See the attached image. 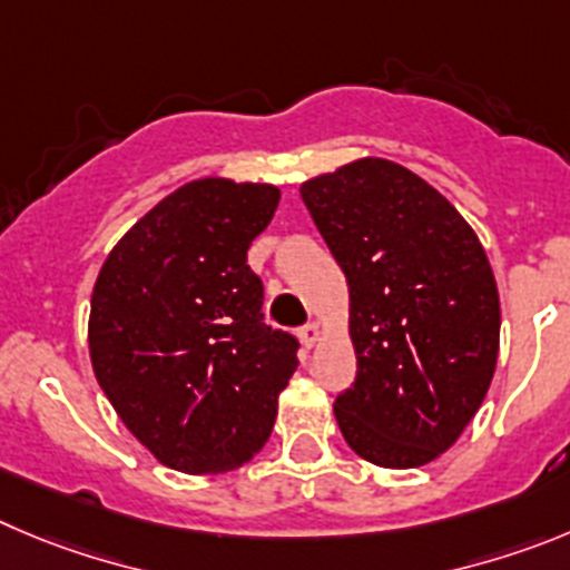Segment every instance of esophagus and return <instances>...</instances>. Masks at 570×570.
I'll use <instances>...</instances> for the list:
<instances>
[{
    "mask_svg": "<svg viewBox=\"0 0 570 570\" xmlns=\"http://www.w3.org/2000/svg\"><path fill=\"white\" fill-rule=\"evenodd\" d=\"M301 340H303V345H306V348H312V345H315L317 340H321V326H317L315 321L306 323V326L301 328Z\"/></svg>",
    "mask_w": 570,
    "mask_h": 570,
    "instance_id": "esophagus-1",
    "label": "esophagus"
}]
</instances>
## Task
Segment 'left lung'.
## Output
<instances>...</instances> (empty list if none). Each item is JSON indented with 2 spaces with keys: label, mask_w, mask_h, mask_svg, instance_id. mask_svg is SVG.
Listing matches in <instances>:
<instances>
[{
  "label": "left lung",
  "mask_w": 570,
  "mask_h": 570,
  "mask_svg": "<svg viewBox=\"0 0 570 570\" xmlns=\"http://www.w3.org/2000/svg\"><path fill=\"white\" fill-rule=\"evenodd\" d=\"M351 295L357 380L334 399L343 439L411 470L455 444L498 363L501 301L475 230L433 185L365 157L301 185Z\"/></svg>",
  "instance_id": "8db88e82"
}]
</instances>
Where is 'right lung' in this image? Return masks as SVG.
<instances>
[{
	"label": "right lung",
	"mask_w": 570,
	"mask_h": 570,
	"mask_svg": "<svg viewBox=\"0 0 570 570\" xmlns=\"http://www.w3.org/2000/svg\"><path fill=\"white\" fill-rule=\"evenodd\" d=\"M278 199L275 185H183L115 244L95 281L98 385L171 470H236L273 433L297 340L264 323V284L247 249Z\"/></svg>",
	"instance_id": "obj_1"
}]
</instances>
